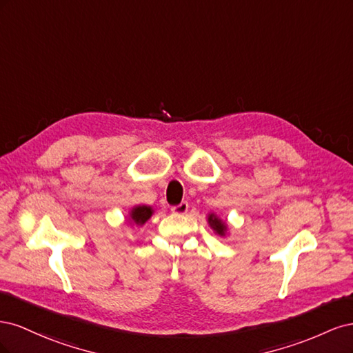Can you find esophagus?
Here are the masks:
<instances>
[{"mask_svg":"<svg viewBox=\"0 0 353 353\" xmlns=\"http://www.w3.org/2000/svg\"><path fill=\"white\" fill-rule=\"evenodd\" d=\"M170 210H172V213H176V215H184V213H187V210H188V203L181 201L179 205L170 208Z\"/></svg>","mask_w":353,"mask_h":353,"instance_id":"obj_1","label":"esophagus"}]
</instances>
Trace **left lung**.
I'll list each match as a JSON object with an SVG mask.
<instances>
[{"label":"left lung","instance_id":"8db88e82","mask_svg":"<svg viewBox=\"0 0 353 353\" xmlns=\"http://www.w3.org/2000/svg\"><path fill=\"white\" fill-rule=\"evenodd\" d=\"M209 223H210V227L219 234V236H223V234H225L227 225L219 218L213 215V213H212V215H209Z\"/></svg>","mask_w":353,"mask_h":353}]
</instances>
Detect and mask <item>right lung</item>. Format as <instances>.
Segmentation results:
<instances>
[{
  "mask_svg": "<svg viewBox=\"0 0 353 353\" xmlns=\"http://www.w3.org/2000/svg\"><path fill=\"white\" fill-rule=\"evenodd\" d=\"M152 215H153L152 208H150V206H145V205H143V206H135V208L131 210V213H130L131 219H132L135 223H138V225H143V223H145L147 219L150 218Z\"/></svg>",
  "mask_w": 353,
  "mask_h": 353,
  "instance_id": "obj_1",
  "label": "right lung"
}]
</instances>
